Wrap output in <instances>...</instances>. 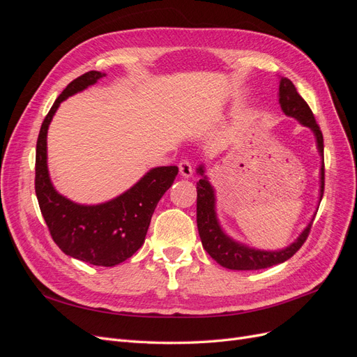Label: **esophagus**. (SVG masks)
I'll return each mask as SVG.
<instances>
[{
	"mask_svg": "<svg viewBox=\"0 0 357 357\" xmlns=\"http://www.w3.org/2000/svg\"><path fill=\"white\" fill-rule=\"evenodd\" d=\"M178 171L183 177H190L192 176V164L188 159H181L178 162Z\"/></svg>",
	"mask_w": 357,
	"mask_h": 357,
	"instance_id": "34e87169",
	"label": "esophagus"
}]
</instances>
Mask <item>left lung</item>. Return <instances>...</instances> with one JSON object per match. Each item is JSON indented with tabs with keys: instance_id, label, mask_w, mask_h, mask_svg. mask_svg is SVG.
Wrapping results in <instances>:
<instances>
[{
	"instance_id": "8db88e82",
	"label": "left lung",
	"mask_w": 357,
	"mask_h": 357,
	"mask_svg": "<svg viewBox=\"0 0 357 357\" xmlns=\"http://www.w3.org/2000/svg\"><path fill=\"white\" fill-rule=\"evenodd\" d=\"M280 105L282 110L287 114L298 119V121L308 126L317 138V147L320 155H323V134L320 126L316 122V117L312 114L310 105L298 93L295 84L289 79L280 80ZM198 172L204 176V169L199 167ZM320 198L323 197L325 190V164H321V174H320ZM197 223L201 241L207 253L214 259L215 262L220 264L225 268L238 269V271H252V269H264L277 264H283L287 259L294 256L308 238L312 219L305 231L299 235V238L286 247L284 250L280 252H262L248 248L243 244L235 243L228 235H225L220 229V226L215 219L214 213V192L207 178H201L197 183Z\"/></svg>"
}]
</instances>
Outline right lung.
<instances>
[{
	"label": "right lung",
	"mask_w": 357,
	"mask_h": 357,
	"mask_svg": "<svg viewBox=\"0 0 357 357\" xmlns=\"http://www.w3.org/2000/svg\"><path fill=\"white\" fill-rule=\"evenodd\" d=\"M102 73L88 71L74 79L53 102L41 123L36 152V195L53 241L79 261L114 266L143 245L152 214L162 195L171 188L177 167L150 169L123 195L100 205H79L53 189L47 171V128L59 104L101 79Z\"/></svg>",
	"instance_id": "1"
}]
</instances>
